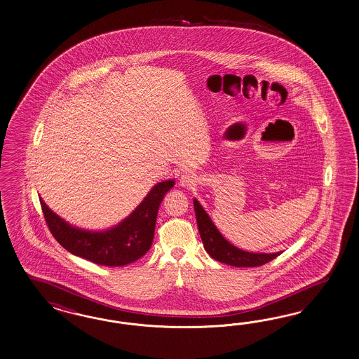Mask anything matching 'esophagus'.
Masks as SVG:
<instances>
[{
    "instance_id": "1",
    "label": "esophagus",
    "mask_w": 359,
    "mask_h": 359,
    "mask_svg": "<svg viewBox=\"0 0 359 359\" xmlns=\"http://www.w3.org/2000/svg\"><path fill=\"white\" fill-rule=\"evenodd\" d=\"M192 184H195L194 176H191L189 174H183L180 176V185H183V187H191Z\"/></svg>"
}]
</instances>
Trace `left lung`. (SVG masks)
I'll return each instance as SVG.
<instances>
[{
    "mask_svg": "<svg viewBox=\"0 0 359 359\" xmlns=\"http://www.w3.org/2000/svg\"><path fill=\"white\" fill-rule=\"evenodd\" d=\"M194 207L200 237L204 243L205 250L213 259L234 267H258L280 255V252L254 254L239 250L236 246L230 245L228 241L219 234V231L213 225V222L210 221V218L197 200H194Z\"/></svg>",
    "mask_w": 359,
    "mask_h": 359,
    "instance_id": "left-lung-1",
    "label": "left lung"
}]
</instances>
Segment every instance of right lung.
I'll return each mask as SVG.
<instances>
[{
  "instance_id": "right-lung-1",
  "label": "right lung",
  "mask_w": 359,
  "mask_h": 359,
  "mask_svg": "<svg viewBox=\"0 0 359 359\" xmlns=\"http://www.w3.org/2000/svg\"><path fill=\"white\" fill-rule=\"evenodd\" d=\"M174 180L155 185L147 197L118 226L104 233L72 228L41 200L46 224L65 250L100 266L118 267L135 262L150 250L158 209Z\"/></svg>"
}]
</instances>
